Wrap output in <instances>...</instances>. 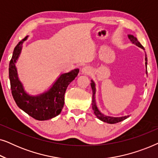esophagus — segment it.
<instances>
[{
  "label": "esophagus",
  "mask_w": 158,
  "mask_h": 158,
  "mask_svg": "<svg viewBox=\"0 0 158 158\" xmlns=\"http://www.w3.org/2000/svg\"><path fill=\"white\" fill-rule=\"evenodd\" d=\"M82 73L85 75H89L90 72H91V70H90V68L88 66H85L82 68Z\"/></svg>",
  "instance_id": "esophagus-1"
}]
</instances>
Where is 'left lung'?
<instances>
[{
    "mask_svg": "<svg viewBox=\"0 0 158 158\" xmlns=\"http://www.w3.org/2000/svg\"><path fill=\"white\" fill-rule=\"evenodd\" d=\"M128 37L129 39V40L131 41V43L137 45V47H140L142 49H144V48L142 47V45L140 44L139 41L137 40V39L134 36L131 34H128ZM145 67L147 68V65H148V57H147V55L145 54ZM146 74H148V71L146 70ZM90 85H91V88H92V91H93V98H92V109L94 110V112L95 114V115L96 116V117L100 119L101 121H102L103 122H106L108 124H116V123L120 122L122 121H124V119H126L129 117L128 116H120V117H113V116H106L104 115V114L101 113V112L99 111L98 107L96 106V84L94 82V81L91 80V83H90Z\"/></svg>",
    "mask_w": 158,
    "mask_h": 158,
    "instance_id": "8db88e82",
    "label": "left lung"
}]
</instances>
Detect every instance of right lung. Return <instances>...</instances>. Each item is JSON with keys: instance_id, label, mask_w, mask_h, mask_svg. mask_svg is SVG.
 <instances>
[{"instance_id": "right-lung-1", "label": "right lung", "mask_w": 158, "mask_h": 158, "mask_svg": "<svg viewBox=\"0 0 158 158\" xmlns=\"http://www.w3.org/2000/svg\"><path fill=\"white\" fill-rule=\"evenodd\" d=\"M28 36L19 42L14 48L9 63V79L12 96L21 110L39 121L52 118L61 113L64 103V94L69 84L77 77L79 69L62 73L48 90L36 96L29 95L23 88L19 80L16 68L22 44Z\"/></svg>"}]
</instances>
